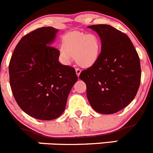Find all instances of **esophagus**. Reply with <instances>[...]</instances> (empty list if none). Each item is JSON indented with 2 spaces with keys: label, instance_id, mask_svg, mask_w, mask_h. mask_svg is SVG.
<instances>
[{
  "label": "esophagus",
  "instance_id": "obj_1",
  "mask_svg": "<svg viewBox=\"0 0 153 153\" xmlns=\"http://www.w3.org/2000/svg\"><path fill=\"white\" fill-rule=\"evenodd\" d=\"M80 73H81V70H80L79 68H76V74L77 76H79Z\"/></svg>",
  "mask_w": 153,
  "mask_h": 153
}]
</instances>
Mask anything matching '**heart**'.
I'll list each match as a JSON object with an SVG mask.
<instances>
[{"label": "heart", "mask_w": 153, "mask_h": 153, "mask_svg": "<svg viewBox=\"0 0 153 153\" xmlns=\"http://www.w3.org/2000/svg\"><path fill=\"white\" fill-rule=\"evenodd\" d=\"M100 52L101 41L97 35L71 32L63 38V46L59 49V56L65 64H70L72 56H74L79 65L88 68L97 62Z\"/></svg>", "instance_id": "heart-1"}]
</instances>
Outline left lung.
<instances>
[{"instance_id": "8db88e82", "label": "left lung", "mask_w": 153, "mask_h": 153, "mask_svg": "<svg viewBox=\"0 0 153 153\" xmlns=\"http://www.w3.org/2000/svg\"><path fill=\"white\" fill-rule=\"evenodd\" d=\"M99 35L101 53L95 64L79 74L94 109L110 114L127 106L140 86L138 54L125 33L107 25L88 26Z\"/></svg>"}]
</instances>
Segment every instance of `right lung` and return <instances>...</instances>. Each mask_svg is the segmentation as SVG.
Wrapping results in <instances>:
<instances>
[{
	"instance_id": "obj_1",
	"label": "right lung",
	"mask_w": 153,
	"mask_h": 153,
	"mask_svg": "<svg viewBox=\"0 0 153 153\" xmlns=\"http://www.w3.org/2000/svg\"><path fill=\"white\" fill-rule=\"evenodd\" d=\"M58 31L44 27L22 37L9 65L15 100L25 113L39 120H53L64 112L78 79L75 69L62 65L59 51L51 46Z\"/></svg>"
}]
</instances>
